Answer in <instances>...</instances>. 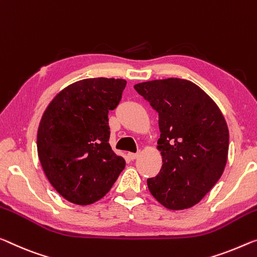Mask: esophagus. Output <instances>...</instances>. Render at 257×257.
<instances>
[{"mask_svg": "<svg viewBox=\"0 0 257 257\" xmlns=\"http://www.w3.org/2000/svg\"><path fill=\"white\" fill-rule=\"evenodd\" d=\"M127 155H128V157H130V159H131V160H137L138 157H139L140 153H128Z\"/></svg>", "mask_w": 257, "mask_h": 257, "instance_id": "34e87169", "label": "esophagus"}]
</instances>
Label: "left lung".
Here are the masks:
<instances>
[{"mask_svg": "<svg viewBox=\"0 0 257 257\" xmlns=\"http://www.w3.org/2000/svg\"><path fill=\"white\" fill-rule=\"evenodd\" d=\"M159 113L157 149L162 168L147 179L152 195L170 210L192 208L223 175L228 128L214 100L194 82L179 78L134 85Z\"/></svg>", "mask_w": 257, "mask_h": 257, "instance_id": "8db88e82", "label": "left lung"}]
</instances>
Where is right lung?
<instances>
[{
  "label": "right lung",
  "mask_w": 257,
  "mask_h": 257,
  "mask_svg": "<svg viewBox=\"0 0 257 257\" xmlns=\"http://www.w3.org/2000/svg\"><path fill=\"white\" fill-rule=\"evenodd\" d=\"M125 86L124 79H82L63 88L43 112L39 160L51 186L70 202H96L125 168V160L109 145L108 119Z\"/></svg>",
  "instance_id": "obj_1"
}]
</instances>
